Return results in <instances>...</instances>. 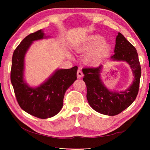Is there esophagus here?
<instances>
[{
	"label": "esophagus",
	"instance_id": "obj_1",
	"mask_svg": "<svg viewBox=\"0 0 150 150\" xmlns=\"http://www.w3.org/2000/svg\"><path fill=\"white\" fill-rule=\"evenodd\" d=\"M77 76H78V78H81V77L83 76V73L81 69H78L77 71Z\"/></svg>",
	"mask_w": 150,
	"mask_h": 150
}]
</instances>
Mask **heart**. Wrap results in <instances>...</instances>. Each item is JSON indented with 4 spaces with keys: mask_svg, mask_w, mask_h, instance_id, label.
<instances>
[{
    "mask_svg": "<svg viewBox=\"0 0 150 150\" xmlns=\"http://www.w3.org/2000/svg\"><path fill=\"white\" fill-rule=\"evenodd\" d=\"M104 39L101 35H94L90 36L84 42L79 44L76 49L79 52L91 50L86 54L85 61L89 64H97L101 61L103 56L107 54L110 50V45L104 43ZM96 47H98L97 48H96Z\"/></svg>",
    "mask_w": 150,
    "mask_h": 150,
    "instance_id": "b5f03b06",
    "label": "heart"
}]
</instances>
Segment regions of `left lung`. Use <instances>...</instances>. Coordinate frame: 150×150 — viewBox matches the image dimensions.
Returning <instances> with one entry per match:
<instances>
[{
    "instance_id": "left-lung-1",
    "label": "left lung",
    "mask_w": 150,
    "mask_h": 150,
    "mask_svg": "<svg viewBox=\"0 0 150 150\" xmlns=\"http://www.w3.org/2000/svg\"><path fill=\"white\" fill-rule=\"evenodd\" d=\"M114 52L111 59L126 61L133 71V83L125 91H111L104 85L100 78L103 65L83 69V81L87 87L86 97L89 105L96 111L108 116L120 114L133 103L138 93L142 74L137 49L120 33L116 36Z\"/></svg>"
}]
</instances>
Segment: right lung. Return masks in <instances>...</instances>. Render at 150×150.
I'll return each instance as SVG.
<instances>
[{
  "mask_svg": "<svg viewBox=\"0 0 150 150\" xmlns=\"http://www.w3.org/2000/svg\"><path fill=\"white\" fill-rule=\"evenodd\" d=\"M42 30L30 34L22 40L13 53L11 80L20 107L40 119L56 115L63 106L66 90L77 79L78 67L57 69L47 80L37 88H32L24 79V57L33 41L46 38Z\"/></svg>",
  "mask_w": 150,
  "mask_h": 150,
  "instance_id": "right-lung-1",
  "label": "right lung"
}]
</instances>
